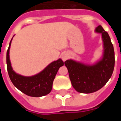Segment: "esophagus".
I'll list each match as a JSON object with an SVG mask.
<instances>
[{"instance_id":"obj_1","label":"esophagus","mask_w":121,"mask_h":121,"mask_svg":"<svg viewBox=\"0 0 121 121\" xmlns=\"http://www.w3.org/2000/svg\"><path fill=\"white\" fill-rule=\"evenodd\" d=\"M62 60L63 61H65L67 58H68V55L67 54H63V55H62Z\"/></svg>"}]
</instances>
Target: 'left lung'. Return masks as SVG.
Wrapping results in <instances>:
<instances>
[{"label": "left lung", "mask_w": 121, "mask_h": 121, "mask_svg": "<svg viewBox=\"0 0 121 121\" xmlns=\"http://www.w3.org/2000/svg\"><path fill=\"white\" fill-rule=\"evenodd\" d=\"M95 32L101 34L104 43V54L100 60L92 65L72 60L65 61L72 86L81 93H91L101 89L111 78L114 69V49L109 35L100 25L96 28Z\"/></svg>", "instance_id": "8db88e82"}]
</instances>
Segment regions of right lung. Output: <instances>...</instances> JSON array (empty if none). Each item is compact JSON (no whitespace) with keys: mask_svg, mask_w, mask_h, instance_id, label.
Instances as JSON below:
<instances>
[{"mask_svg":"<svg viewBox=\"0 0 121 121\" xmlns=\"http://www.w3.org/2000/svg\"><path fill=\"white\" fill-rule=\"evenodd\" d=\"M12 39L9 43L6 53L7 70L9 78L17 89L26 95L34 97L45 96L50 93L52 88L53 81L60 67L64 65L61 59L50 63L41 73L32 76H24L15 72L9 60V48Z\"/></svg>","mask_w":121,"mask_h":121,"instance_id":"1","label":"right lung"}]
</instances>
